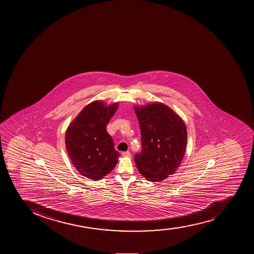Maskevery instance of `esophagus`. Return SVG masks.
Returning a JSON list of instances; mask_svg holds the SVG:
<instances>
[{"label": "esophagus", "instance_id": "obj_1", "mask_svg": "<svg viewBox=\"0 0 254 254\" xmlns=\"http://www.w3.org/2000/svg\"><path fill=\"white\" fill-rule=\"evenodd\" d=\"M122 156H124V157H129V156H131V153L129 151H125V152L122 153Z\"/></svg>", "mask_w": 254, "mask_h": 254}]
</instances>
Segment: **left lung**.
I'll list each match as a JSON object with an SVG mask.
<instances>
[{"label": "left lung", "mask_w": 254, "mask_h": 254, "mask_svg": "<svg viewBox=\"0 0 254 254\" xmlns=\"http://www.w3.org/2000/svg\"><path fill=\"white\" fill-rule=\"evenodd\" d=\"M141 133V154L135 162L149 181H164L173 175L183 160L187 130L183 119L170 107L160 103L134 105Z\"/></svg>", "instance_id": "left-lung-1"}]
</instances>
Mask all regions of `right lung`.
Segmentation results:
<instances>
[{"mask_svg":"<svg viewBox=\"0 0 254 254\" xmlns=\"http://www.w3.org/2000/svg\"><path fill=\"white\" fill-rule=\"evenodd\" d=\"M118 108V103L93 101L67 127L66 150L74 167L86 178L99 181L118 163L119 152L106 128Z\"/></svg>","mask_w":254,"mask_h":254,"instance_id":"obj_1","label":"right lung"}]
</instances>
